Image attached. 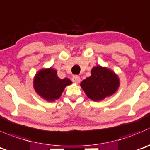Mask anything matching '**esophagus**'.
I'll return each mask as SVG.
<instances>
[{
	"mask_svg": "<svg viewBox=\"0 0 150 150\" xmlns=\"http://www.w3.org/2000/svg\"><path fill=\"white\" fill-rule=\"evenodd\" d=\"M72 81L75 83H79L81 82V78L79 76H78V75H75V76L72 77Z\"/></svg>",
	"mask_w": 150,
	"mask_h": 150,
	"instance_id": "34e87169",
	"label": "esophagus"
}]
</instances>
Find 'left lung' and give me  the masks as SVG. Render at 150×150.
<instances>
[{
	"instance_id": "obj_1",
	"label": "left lung",
	"mask_w": 150,
	"mask_h": 150,
	"mask_svg": "<svg viewBox=\"0 0 150 150\" xmlns=\"http://www.w3.org/2000/svg\"><path fill=\"white\" fill-rule=\"evenodd\" d=\"M120 83L118 75L111 69L96 66L91 70V76L81 83V86L88 98L97 102L117 92Z\"/></svg>"
}]
</instances>
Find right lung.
<instances>
[{
  "label": "right lung",
  "mask_w": 150,
  "mask_h": 150,
  "mask_svg": "<svg viewBox=\"0 0 150 150\" xmlns=\"http://www.w3.org/2000/svg\"><path fill=\"white\" fill-rule=\"evenodd\" d=\"M33 83L34 90L42 98L53 102L58 100L65 87L72 83L69 78H59L57 71L50 67L40 69L35 75Z\"/></svg>",
  "instance_id": "right-lung-1"
}]
</instances>
